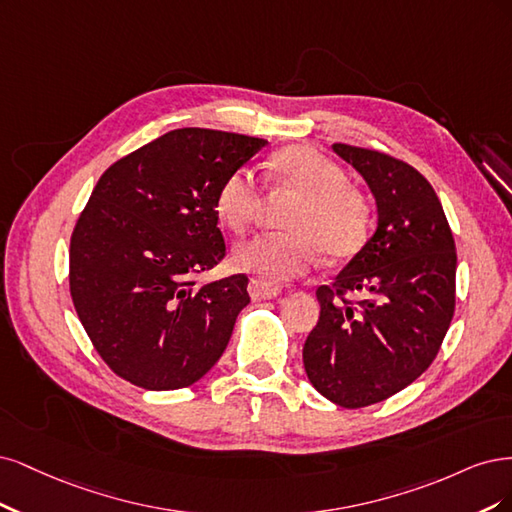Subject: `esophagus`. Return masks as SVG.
Here are the masks:
<instances>
[{
  "instance_id": "1",
  "label": "esophagus",
  "mask_w": 512,
  "mask_h": 512,
  "mask_svg": "<svg viewBox=\"0 0 512 512\" xmlns=\"http://www.w3.org/2000/svg\"><path fill=\"white\" fill-rule=\"evenodd\" d=\"M280 291H283V287L276 285V283H270V280H263V278H253L249 283V293H251V298L255 302L272 300V298H276Z\"/></svg>"
}]
</instances>
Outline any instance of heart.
I'll list each match as a JSON object with an SVG mask.
<instances>
[{
  "label": "heart",
  "mask_w": 512,
  "mask_h": 512,
  "mask_svg": "<svg viewBox=\"0 0 512 512\" xmlns=\"http://www.w3.org/2000/svg\"><path fill=\"white\" fill-rule=\"evenodd\" d=\"M268 185L298 195L285 225L289 232L259 234L236 246V270L270 283L302 276L323 253L332 259L353 257L370 234V206L336 161L317 148L295 144L276 151L268 163ZM261 187L253 170L229 172L214 193V212L229 232L242 234L255 221Z\"/></svg>",
  "instance_id": "1"
}]
</instances>
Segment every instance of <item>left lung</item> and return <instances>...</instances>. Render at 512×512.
Here are the masks:
<instances>
[{
  "mask_svg": "<svg viewBox=\"0 0 512 512\" xmlns=\"http://www.w3.org/2000/svg\"><path fill=\"white\" fill-rule=\"evenodd\" d=\"M334 151L366 178L378 227L317 289L321 315L302 357L321 395L361 408L402 391L436 359L455 312L457 253L438 195L415 168L372 148Z\"/></svg>",
  "mask_w": 512,
  "mask_h": 512,
  "instance_id": "8db88e82",
  "label": "left lung"
}]
</instances>
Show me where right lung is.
<instances>
[{
	"label": "right lung",
	"mask_w": 512,
	"mask_h": 512,
	"mask_svg": "<svg viewBox=\"0 0 512 512\" xmlns=\"http://www.w3.org/2000/svg\"><path fill=\"white\" fill-rule=\"evenodd\" d=\"M268 142L183 127L114 161L70 238V295L106 366L153 391L189 387L219 361L249 276L197 287L225 257L214 193Z\"/></svg>",
	"instance_id": "1"
}]
</instances>
